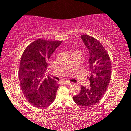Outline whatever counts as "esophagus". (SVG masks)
Returning <instances> with one entry per match:
<instances>
[{
	"instance_id": "34e87169",
	"label": "esophagus",
	"mask_w": 131,
	"mask_h": 131,
	"mask_svg": "<svg viewBox=\"0 0 131 131\" xmlns=\"http://www.w3.org/2000/svg\"><path fill=\"white\" fill-rule=\"evenodd\" d=\"M63 83H64L65 84H67V85H71V84H72V83L69 81H64L63 82Z\"/></svg>"
}]
</instances>
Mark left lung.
<instances>
[{"instance_id":"obj_1","label":"left lung","mask_w":131,"mask_h":131,"mask_svg":"<svg viewBox=\"0 0 131 131\" xmlns=\"http://www.w3.org/2000/svg\"><path fill=\"white\" fill-rule=\"evenodd\" d=\"M89 50V87L81 86L79 94L73 96L74 102L82 107H91L100 101L107 91L112 75V62L108 53L96 39L87 35L81 36Z\"/></svg>"}]
</instances>
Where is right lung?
Listing matches in <instances>:
<instances>
[{
	"mask_svg": "<svg viewBox=\"0 0 131 131\" xmlns=\"http://www.w3.org/2000/svg\"><path fill=\"white\" fill-rule=\"evenodd\" d=\"M62 40L38 39L23 52L18 76L27 100L36 107H47L56 98L59 84L50 77L44 78L50 58Z\"/></svg>",
	"mask_w": 131,
	"mask_h": 131,
	"instance_id": "obj_1",
	"label": "right lung"
}]
</instances>
